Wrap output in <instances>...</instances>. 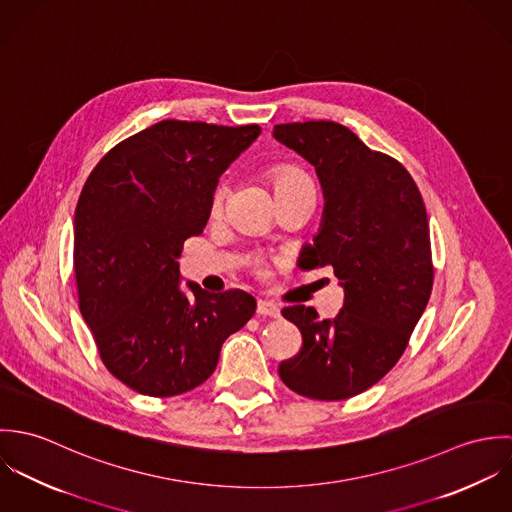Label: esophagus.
<instances>
[{
    "label": "esophagus",
    "mask_w": 512,
    "mask_h": 512,
    "mask_svg": "<svg viewBox=\"0 0 512 512\" xmlns=\"http://www.w3.org/2000/svg\"><path fill=\"white\" fill-rule=\"evenodd\" d=\"M256 311L258 315H268V317H280V307L272 301H266V299H258V305H256Z\"/></svg>",
    "instance_id": "obj_1"
}]
</instances>
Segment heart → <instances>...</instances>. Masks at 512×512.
<instances>
[{
	"label": "heart",
	"instance_id": "1",
	"mask_svg": "<svg viewBox=\"0 0 512 512\" xmlns=\"http://www.w3.org/2000/svg\"><path fill=\"white\" fill-rule=\"evenodd\" d=\"M270 183L274 187V193H284V191H292L297 187H305V185H311V179L309 175L297 167V165H278L276 169L270 171ZM222 199H224V187L220 185L213 195V209H219L222 205Z\"/></svg>",
	"mask_w": 512,
	"mask_h": 512
}]
</instances>
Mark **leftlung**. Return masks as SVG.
I'll return each mask as SVG.
<instances>
[{
  "label": "left lung",
  "instance_id": "8db88e82",
  "mask_svg": "<svg viewBox=\"0 0 512 512\" xmlns=\"http://www.w3.org/2000/svg\"><path fill=\"white\" fill-rule=\"evenodd\" d=\"M274 138L315 167L325 197L321 228L299 266H331L345 292L335 319H319L305 305L282 309L303 345L278 372L305 398L345 400L398 363L428 305L434 266L426 205L400 161L341 124H280Z\"/></svg>",
  "mask_w": 512,
  "mask_h": 512
}]
</instances>
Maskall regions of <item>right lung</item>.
Listing matches in <instances>:
<instances>
[{"instance_id":"add662e5","label":"right lung","mask_w":512,"mask_h":512,"mask_svg":"<svg viewBox=\"0 0 512 512\" xmlns=\"http://www.w3.org/2000/svg\"><path fill=\"white\" fill-rule=\"evenodd\" d=\"M260 126L163 120L112 147L74 211L78 307L104 366L167 398L203 384L222 343L256 311L242 290H181L183 242L203 232L219 177Z\"/></svg>"}]
</instances>
